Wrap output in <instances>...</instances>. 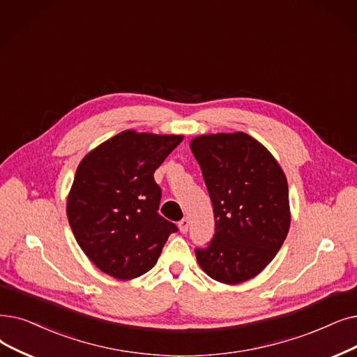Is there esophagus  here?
<instances>
[{
  "label": "esophagus",
  "instance_id": "esophagus-1",
  "mask_svg": "<svg viewBox=\"0 0 357 357\" xmlns=\"http://www.w3.org/2000/svg\"><path fill=\"white\" fill-rule=\"evenodd\" d=\"M178 227H179V231H181V234H187V231H188V227H190V220H188V217H185V219H182V220L179 222Z\"/></svg>",
  "mask_w": 357,
  "mask_h": 357
}]
</instances>
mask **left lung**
Masks as SVG:
<instances>
[{
	"label": "left lung",
	"instance_id": "8db88e82",
	"mask_svg": "<svg viewBox=\"0 0 357 357\" xmlns=\"http://www.w3.org/2000/svg\"><path fill=\"white\" fill-rule=\"evenodd\" d=\"M190 147L203 170L215 219L211 243L195 251L198 264L223 284L251 280L289 234L283 169L266 146L242 131L198 135Z\"/></svg>",
	"mask_w": 357,
	"mask_h": 357
}]
</instances>
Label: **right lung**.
I'll list each match as a JSON object with an SVG mask.
<instances>
[{"label": "right lung", "instance_id": "1", "mask_svg": "<svg viewBox=\"0 0 357 357\" xmlns=\"http://www.w3.org/2000/svg\"><path fill=\"white\" fill-rule=\"evenodd\" d=\"M183 135L126 130L90 150L67 198L77 243L100 271L118 280L156 264L176 226L158 214L160 188L153 174Z\"/></svg>", "mask_w": 357, "mask_h": 357}]
</instances>
